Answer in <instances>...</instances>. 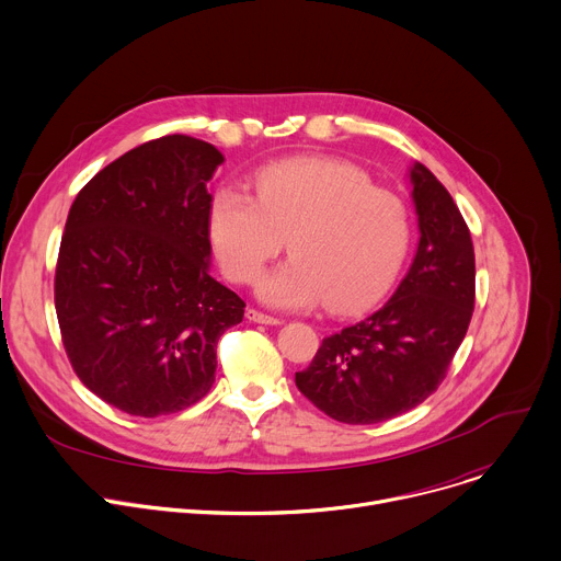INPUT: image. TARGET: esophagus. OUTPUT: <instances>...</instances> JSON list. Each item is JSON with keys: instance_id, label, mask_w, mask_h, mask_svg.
<instances>
[{"instance_id": "1", "label": "esophagus", "mask_w": 561, "mask_h": 561, "mask_svg": "<svg viewBox=\"0 0 561 561\" xmlns=\"http://www.w3.org/2000/svg\"><path fill=\"white\" fill-rule=\"evenodd\" d=\"M244 317H247L249 321H252V323H263V325H280V319H276V317H270V314H263V312H259V309H254V307H247Z\"/></svg>"}]
</instances>
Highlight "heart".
<instances>
[{
    "label": "heart",
    "instance_id": "1",
    "mask_svg": "<svg viewBox=\"0 0 561 561\" xmlns=\"http://www.w3.org/2000/svg\"><path fill=\"white\" fill-rule=\"evenodd\" d=\"M211 240L229 280L249 285L283 252L259 296L283 309L328 300L339 314L375 305L394 283L410 242L403 201L343 160L294 158L261 169L254 198L218 190Z\"/></svg>",
    "mask_w": 561,
    "mask_h": 561
}]
</instances>
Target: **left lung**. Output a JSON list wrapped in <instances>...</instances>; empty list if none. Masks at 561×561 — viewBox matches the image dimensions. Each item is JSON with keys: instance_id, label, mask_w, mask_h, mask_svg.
<instances>
[{"instance_id": "left-lung-1", "label": "left lung", "mask_w": 561, "mask_h": 561, "mask_svg": "<svg viewBox=\"0 0 561 561\" xmlns=\"http://www.w3.org/2000/svg\"><path fill=\"white\" fill-rule=\"evenodd\" d=\"M419 249L394 296L375 314L323 339L296 388L341 423L399 416L448 375L474 309L470 229L446 186L421 162L410 171Z\"/></svg>"}]
</instances>
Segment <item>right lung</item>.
Masks as SVG:
<instances>
[{
	"label": "right lung",
	"instance_id": "add662e5",
	"mask_svg": "<svg viewBox=\"0 0 561 561\" xmlns=\"http://www.w3.org/2000/svg\"><path fill=\"white\" fill-rule=\"evenodd\" d=\"M222 153L149 140L95 173L71 205L55 312L78 379L108 405L160 416L214 386L216 345L244 300L209 276L207 182Z\"/></svg>",
	"mask_w": 561,
	"mask_h": 561
}]
</instances>
